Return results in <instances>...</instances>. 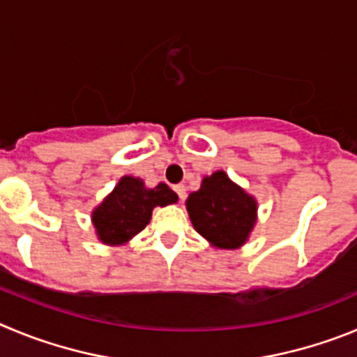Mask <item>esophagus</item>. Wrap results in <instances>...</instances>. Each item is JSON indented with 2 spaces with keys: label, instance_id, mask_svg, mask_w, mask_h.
I'll list each match as a JSON object with an SVG mask.
<instances>
[{
  "label": "esophagus",
  "instance_id": "1",
  "mask_svg": "<svg viewBox=\"0 0 357 357\" xmlns=\"http://www.w3.org/2000/svg\"><path fill=\"white\" fill-rule=\"evenodd\" d=\"M174 192L178 194L179 201H183V199H185V195H186V186L185 185H176Z\"/></svg>",
  "mask_w": 357,
  "mask_h": 357
}]
</instances>
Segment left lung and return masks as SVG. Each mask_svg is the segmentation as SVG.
<instances>
[{"instance_id": "8db88e82", "label": "left lung", "mask_w": 357, "mask_h": 357, "mask_svg": "<svg viewBox=\"0 0 357 357\" xmlns=\"http://www.w3.org/2000/svg\"><path fill=\"white\" fill-rule=\"evenodd\" d=\"M185 204L194 229L217 249L245 245L258 220V201L224 171L204 176Z\"/></svg>"}]
</instances>
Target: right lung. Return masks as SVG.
Here are the masks:
<instances>
[{
  "label": "right lung",
  "instance_id": "obj_1",
  "mask_svg": "<svg viewBox=\"0 0 357 357\" xmlns=\"http://www.w3.org/2000/svg\"><path fill=\"white\" fill-rule=\"evenodd\" d=\"M178 202V194L165 183L147 188L144 179L123 176L114 190L92 210L98 240L105 245H124L149 224L156 206Z\"/></svg>",
  "mask_w": 357,
  "mask_h": 357
}]
</instances>
